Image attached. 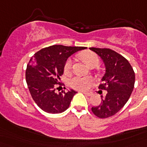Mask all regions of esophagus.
Instances as JSON below:
<instances>
[{"label":"esophagus","instance_id":"esophagus-1","mask_svg":"<svg viewBox=\"0 0 147 147\" xmlns=\"http://www.w3.org/2000/svg\"><path fill=\"white\" fill-rule=\"evenodd\" d=\"M79 92H82L83 94H85V95H87V96H92V92H85V91H79Z\"/></svg>","mask_w":147,"mask_h":147}]
</instances>
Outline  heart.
Listing matches in <instances>:
<instances>
[{"instance_id":"obj_1","label":"heart","mask_w":147,"mask_h":147,"mask_svg":"<svg viewBox=\"0 0 147 147\" xmlns=\"http://www.w3.org/2000/svg\"><path fill=\"white\" fill-rule=\"evenodd\" d=\"M81 58L85 61L88 66H92L94 65H98L99 63V57L96 53H93L92 51H85L80 53ZM72 66V59L71 58H69L65 61L64 65V71L65 73H68L70 71ZM93 82V79L89 76H76L70 79L69 81V85L72 88L77 90H87L90 88Z\"/></svg>"}]
</instances>
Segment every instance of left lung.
I'll list each match as a JSON object with an SVG mask.
<instances>
[{
    "mask_svg": "<svg viewBox=\"0 0 147 147\" xmlns=\"http://www.w3.org/2000/svg\"><path fill=\"white\" fill-rule=\"evenodd\" d=\"M90 49L103 59L106 72L98 88L107 91L98 106L92 107L93 114L100 118H107L116 114L127 102L135 82V73L127 59L115 51L107 48Z\"/></svg>",
    "mask_w": 147,
    "mask_h": 147,
    "instance_id": "left-lung-1",
    "label": "left lung"
}]
</instances>
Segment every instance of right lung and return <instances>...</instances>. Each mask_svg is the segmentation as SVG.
Listing matches in <instances>:
<instances>
[{"instance_id": "add662e5", "label": "right lung", "mask_w": 147, "mask_h": 147, "mask_svg": "<svg viewBox=\"0 0 147 147\" xmlns=\"http://www.w3.org/2000/svg\"><path fill=\"white\" fill-rule=\"evenodd\" d=\"M83 47L53 45L40 49L31 57L26 69V81L30 93L37 106L49 114H59L69 107L74 90L56 93L67 59Z\"/></svg>"}]
</instances>
